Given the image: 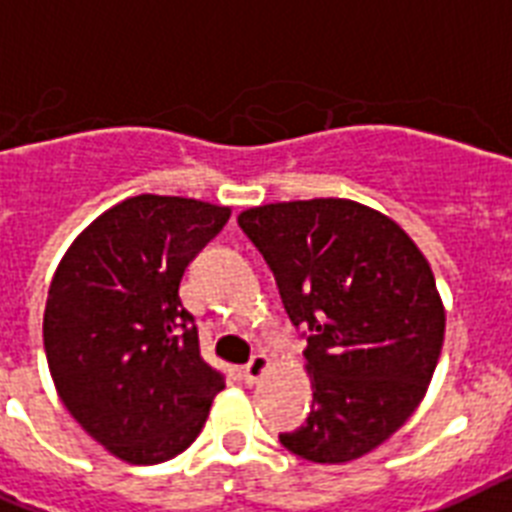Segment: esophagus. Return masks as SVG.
<instances>
[{"label": "esophagus", "instance_id": "1", "mask_svg": "<svg viewBox=\"0 0 512 512\" xmlns=\"http://www.w3.org/2000/svg\"><path fill=\"white\" fill-rule=\"evenodd\" d=\"M270 368V357L265 355V352H257V355H252V360H249L247 365L242 368V376L244 381H247L249 386L257 384L260 378H263V373Z\"/></svg>", "mask_w": 512, "mask_h": 512}]
</instances>
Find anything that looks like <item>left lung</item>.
<instances>
[{
    "mask_svg": "<svg viewBox=\"0 0 512 512\" xmlns=\"http://www.w3.org/2000/svg\"><path fill=\"white\" fill-rule=\"evenodd\" d=\"M239 228L307 339L313 407L278 442L313 463H347L386 442L426 394L444 307L426 257L394 220L352 199L252 207Z\"/></svg>",
    "mask_w": 512,
    "mask_h": 512,
    "instance_id": "left-lung-1",
    "label": "left lung"
}]
</instances>
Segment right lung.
<instances>
[{"instance_id": "add662e5", "label": "right lung", "mask_w": 512, "mask_h": 512, "mask_svg": "<svg viewBox=\"0 0 512 512\" xmlns=\"http://www.w3.org/2000/svg\"><path fill=\"white\" fill-rule=\"evenodd\" d=\"M228 215L141 194L99 215L57 265L44 310L52 381L81 429L120 460L176 458L226 386L199 355L178 286Z\"/></svg>"}]
</instances>
